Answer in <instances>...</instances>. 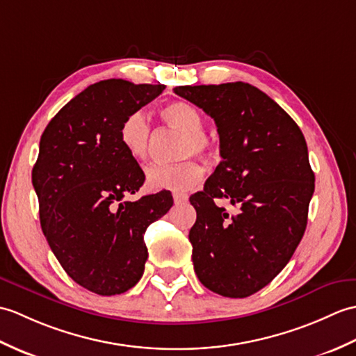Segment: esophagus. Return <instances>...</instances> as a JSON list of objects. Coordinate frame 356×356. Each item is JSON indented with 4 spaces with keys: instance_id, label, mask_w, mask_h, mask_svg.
Instances as JSON below:
<instances>
[{
    "instance_id": "esophagus-1",
    "label": "esophagus",
    "mask_w": 356,
    "mask_h": 356,
    "mask_svg": "<svg viewBox=\"0 0 356 356\" xmlns=\"http://www.w3.org/2000/svg\"><path fill=\"white\" fill-rule=\"evenodd\" d=\"M187 200H188V196L184 193H173V202H175L177 205L187 202Z\"/></svg>"
}]
</instances>
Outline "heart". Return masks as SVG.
Wrapping results in <instances>:
<instances>
[{
    "instance_id": "b5f03b06",
    "label": "heart",
    "mask_w": 356,
    "mask_h": 356,
    "mask_svg": "<svg viewBox=\"0 0 356 356\" xmlns=\"http://www.w3.org/2000/svg\"><path fill=\"white\" fill-rule=\"evenodd\" d=\"M161 120L170 128L181 132L178 140V158L196 155L211 158L215 155V143L202 131L204 117L196 106L188 102L175 100L160 109ZM118 140L129 156L143 160L151 143V124L143 113H132L124 118L118 129ZM202 169L193 161L178 164H152L146 169V184L154 192H187L200 183Z\"/></svg>"
}]
</instances>
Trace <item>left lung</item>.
<instances>
[{
	"label": "left lung",
	"instance_id": "1",
	"mask_svg": "<svg viewBox=\"0 0 356 356\" xmlns=\"http://www.w3.org/2000/svg\"><path fill=\"white\" fill-rule=\"evenodd\" d=\"M175 94L216 123L222 161L191 196L192 260L202 285L243 298L266 286L302 241L315 177L297 123L256 86L243 82L177 86ZM240 207L230 216L214 201Z\"/></svg>",
	"mask_w": 356,
	"mask_h": 356
}]
</instances>
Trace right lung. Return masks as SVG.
Wrapping results in <instances>:
<instances>
[{"instance_id":"1","label":"right lung","mask_w":356,"mask_h":356,"mask_svg":"<svg viewBox=\"0 0 356 356\" xmlns=\"http://www.w3.org/2000/svg\"><path fill=\"white\" fill-rule=\"evenodd\" d=\"M164 85L100 81L77 94L47 124L31 183L47 242L77 285L122 294L145 271L146 228L169 211V192L124 201L145 173L118 140L126 117L160 96Z\"/></svg>"}]
</instances>
